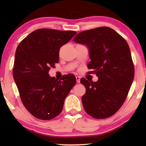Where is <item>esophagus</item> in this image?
I'll return each instance as SVG.
<instances>
[{
  "label": "esophagus",
  "mask_w": 146,
  "mask_h": 146,
  "mask_svg": "<svg viewBox=\"0 0 146 146\" xmlns=\"http://www.w3.org/2000/svg\"><path fill=\"white\" fill-rule=\"evenodd\" d=\"M76 79L77 82L80 83V77L78 76H76Z\"/></svg>",
  "instance_id": "34e87169"
}]
</instances>
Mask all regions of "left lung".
I'll return each instance as SVG.
<instances>
[{"mask_svg":"<svg viewBox=\"0 0 146 146\" xmlns=\"http://www.w3.org/2000/svg\"><path fill=\"white\" fill-rule=\"evenodd\" d=\"M75 42L88 48L90 62L88 68L98 80L82 78L86 88L82 98L88 114L104 119L114 114L125 100L134 78V66L128 44L111 28L104 27L81 32Z\"/></svg>","mask_w":146,"mask_h":146,"instance_id":"1","label":"left lung"}]
</instances>
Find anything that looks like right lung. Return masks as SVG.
I'll use <instances>...</instances> for the list:
<instances>
[{
    "label": "right lung",
    "mask_w": 146,
    "mask_h": 146,
    "mask_svg": "<svg viewBox=\"0 0 146 146\" xmlns=\"http://www.w3.org/2000/svg\"><path fill=\"white\" fill-rule=\"evenodd\" d=\"M76 34L72 31L41 29L28 35L15 53L13 78L22 102L38 119L49 120L62 110L64 100L76 84L73 74L60 80L50 77V68L59 61L60 48Z\"/></svg>",
    "instance_id": "obj_1"
}]
</instances>
